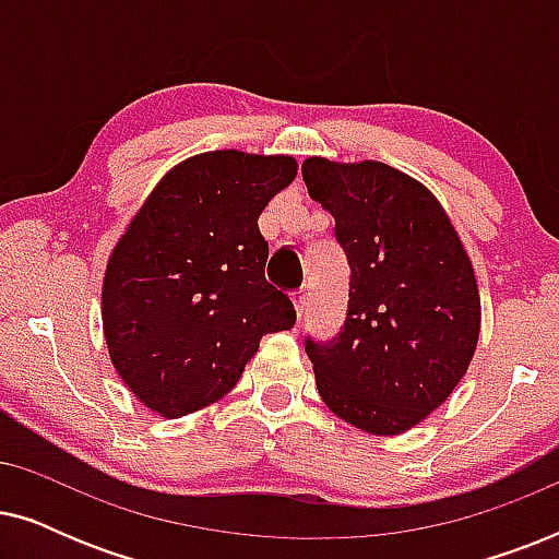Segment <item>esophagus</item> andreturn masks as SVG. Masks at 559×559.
I'll return each instance as SVG.
<instances>
[{"label": "esophagus", "mask_w": 559, "mask_h": 559, "mask_svg": "<svg viewBox=\"0 0 559 559\" xmlns=\"http://www.w3.org/2000/svg\"><path fill=\"white\" fill-rule=\"evenodd\" d=\"M305 300H308V289H297V293L293 295V302H295L297 318H302V310H305Z\"/></svg>", "instance_id": "1"}]
</instances>
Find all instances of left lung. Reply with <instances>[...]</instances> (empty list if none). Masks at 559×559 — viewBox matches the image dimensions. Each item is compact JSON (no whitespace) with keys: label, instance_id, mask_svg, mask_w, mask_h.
Here are the masks:
<instances>
[{"label":"left lung","instance_id":"8db88e82","mask_svg":"<svg viewBox=\"0 0 559 559\" xmlns=\"http://www.w3.org/2000/svg\"><path fill=\"white\" fill-rule=\"evenodd\" d=\"M302 180L335 218L350 266L341 333L305 338L318 392L358 430H412L476 354L480 297L461 236L423 182L384 163L308 157Z\"/></svg>","mask_w":559,"mask_h":559}]
</instances>
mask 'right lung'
Wrapping results in <instances>:
<instances>
[{
    "instance_id": "1",
    "label": "right lung",
    "mask_w": 559,
    "mask_h": 559,
    "mask_svg": "<svg viewBox=\"0 0 559 559\" xmlns=\"http://www.w3.org/2000/svg\"><path fill=\"white\" fill-rule=\"evenodd\" d=\"M297 175L289 155L216 150L175 165L136 211L104 274L111 364L144 407L175 419L231 392L295 308L264 280L259 216Z\"/></svg>"
}]
</instances>
